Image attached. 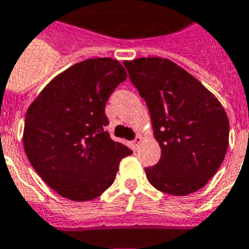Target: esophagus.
I'll return each instance as SVG.
<instances>
[{
    "label": "esophagus",
    "instance_id": "34e87169",
    "mask_svg": "<svg viewBox=\"0 0 249 249\" xmlns=\"http://www.w3.org/2000/svg\"><path fill=\"white\" fill-rule=\"evenodd\" d=\"M142 137L141 135H137V138L134 139L133 142H131V147H133V150H137L138 149V146L141 144V142H142Z\"/></svg>",
    "mask_w": 249,
    "mask_h": 249
}]
</instances>
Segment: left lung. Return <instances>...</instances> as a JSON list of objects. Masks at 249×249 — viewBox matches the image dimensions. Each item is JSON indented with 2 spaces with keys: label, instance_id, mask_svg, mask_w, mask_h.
Instances as JSON below:
<instances>
[{
  "label": "left lung",
  "instance_id": "1",
  "mask_svg": "<svg viewBox=\"0 0 249 249\" xmlns=\"http://www.w3.org/2000/svg\"><path fill=\"white\" fill-rule=\"evenodd\" d=\"M128 76L149 108L161 160L146 167L156 189L195 193L216 174L227 154L229 121L221 103L193 75L169 59L124 61Z\"/></svg>",
  "mask_w": 249,
  "mask_h": 249
}]
</instances>
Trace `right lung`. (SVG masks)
<instances>
[{"mask_svg": "<svg viewBox=\"0 0 249 249\" xmlns=\"http://www.w3.org/2000/svg\"><path fill=\"white\" fill-rule=\"evenodd\" d=\"M126 77L118 60H84L53 77L26 111V157L61 197H99L114 182L122 158L133 154L105 128L106 102Z\"/></svg>", "mask_w": 249, "mask_h": 249, "instance_id": "1", "label": "right lung"}]
</instances>
